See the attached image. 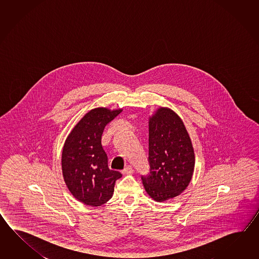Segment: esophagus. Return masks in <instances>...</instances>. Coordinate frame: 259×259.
Returning <instances> with one entry per match:
<instances>
[{
  "label": "esophagus",
  "instance_id": "esophagus-1",
  "mask_svg": "<svg viewBox=\"0 0 259 259\" xmlns=\"http://www.w3.org/2000/svg\"><path fill=\"white\" fill-rule=\"evenodd\" d=\"M133 172H134V169L132 168V166L127 165V167L123 171V174L124 175H132V174H133Z\"/></svg>",
  "mask_w": 259,
  "mask_h": 259
}]
</instances>
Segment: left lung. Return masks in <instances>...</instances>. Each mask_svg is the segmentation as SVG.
I'll use <instances>...</instances> for the list:
<instances>
[{"mask_svg": "<svg viewBox=\"0 0 259 259\" xmlns=\"http://www.w3.org/2000/svg\"><path fill=\"white\" fill-rule=\"evenodd\" d=\"M148 176L143 187L156 202H165L183 193L193 178L195 156L192 140L181 116L159 106L149 116Z\"/></svg>", "mask_w": 259, "mask_h": 259, "instance_id": "obj_1", "label": "left lung"}]
</instances>
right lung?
<instances>
[{"mask_svg": "<svg viewBox=\"0 0 259 259\" xmlns=\"http://www.w3.org/2000/svg\"><path fill=\"white\" fill-rule=\"evenodd\" d=\"M96 107L89 111L67 135L62 151V173L66 187L78 202L90 206H101L114 193L117 179L122 174L110 170L102 143V134L107 123L121 113Z\"/></svg>", "mask_w": 259, "mask_h": 259, "instance_id": "right-lung-1", "label": "right lung"}]
</instances>
